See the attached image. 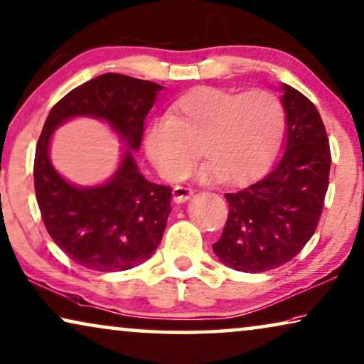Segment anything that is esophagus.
I'll return each mask as SVG.
<instances>
[{
    "mask_svg": "<svg viewBox=\"0 0 364 364\" xmlns=\"http://www.w3.org/2000/svg\"><path fill=\"white\" fill-rule=\"evenodd\" d=\"M193 196V189L186 186H176L173 189V198H175V203H186V200Z\"/></svg>",
    "mask_w": 364,
    "mask_h": 364,
    "instance_id": "obj_1",
    "label": "esophagus"
}]
</instances>
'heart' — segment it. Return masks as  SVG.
Segmentation results:
<instances>
[{
  "mask_svg": "<svg viewBox=\"0 0 364 364\" xmlns=\"http://www.w3.org/2000/svg\"><path fill=\"white\" fill-rule=\"evenodd\" d=\"M286 127L284 106L268 90L235 93L200 86L183 95L170 117H156L144 134V147L168 181L188 175L198 147L208 159L198 178L243 184L269 166Z\"/></svg>",
  "mask_w": 364,
  "mask_h": 364,
  "instance_id": "obj_1",
  "label": "heart"
}]
</instances>
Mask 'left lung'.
I'll return each instance as SVG.
<instances>
[{"instance_id": "left-lung-1", "label": "left lung", "mask_w": 364, "mask_h": 364, "mask_svg": "<svg viewBox=\"0 0 364 364\" xmlns=\"http://www.w3.org/2000/svg\"><path fill=\"white\" fill-rule=\"evenodd\" d=\"M281 90L284 154L263 180L225 194L229 215L213 245L222 263L243 273L291 262L316 232L328 188L332 155L321 114L292 86Z\"/></svg>"}]
</instances>
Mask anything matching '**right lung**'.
Returning <instances> with one entry per match:
<instances>
[{
  "label": "right lung",
  "instance_id": "add662e5",
  "mask_svg": "<svg viewBox=\"0 0 364 364\" xmlns=\"http://www.w3.org/2000/svg\"><path fill=\"white\" fill-rule=\"evenodd\" d=\"M164 86L119 73L80 85L52 107L36 147L34 188L52 240L81 267L114 273L142 264L159 247L170 215L171 188L149 181L135 164L144 121ZM101 118L124 149L117 173L97 187H75L48 155L53 130L73 117Z\"/></svg>",
  "mask_w": 364,
  "mask_h": 364
}]
</instances>
